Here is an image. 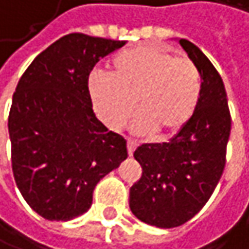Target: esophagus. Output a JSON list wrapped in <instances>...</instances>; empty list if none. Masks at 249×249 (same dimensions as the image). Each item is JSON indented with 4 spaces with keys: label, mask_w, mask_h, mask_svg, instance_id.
Returning a JSON list of instances; mask_svg holds the SVG:
<instances>
[{
    "label": "esophagus",
    "mask_w": 249,
    "mask_h": 249,
    "mask_svg": "<svg viewBox=\"0 0 249 249\" xmlns=\"http://www.w3.org/2000/svg\"><path fill=\"white\" fill-rule=\"evenodd\" d=\"M136 147H137V143H136L134 140H128V142H127V149H128V155H130V156H133Z\"/></svg>",
    "instance_id": "obj_1"
}]
</instances>
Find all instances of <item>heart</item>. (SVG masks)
Masks as SVG:
<instances>
[{"label": "heart", "instance_id": "b5f03b06", "mask_svg": "<svg viewBox=\"0 0 249 249\" xmlns=\"http://www.w3.org/2000/svg\"><path fill=\"white\" fill-rule=\"evenodd\" d=\"M89 94L107 128L122 130L137 109V133L156 131L169 137L179 133L194 115L201 96V75L187 56L139 46L115 55L107 64V77L93 74Z\"/></svg>", "mask_w": 249, "mask_h": 249}]
</instances>
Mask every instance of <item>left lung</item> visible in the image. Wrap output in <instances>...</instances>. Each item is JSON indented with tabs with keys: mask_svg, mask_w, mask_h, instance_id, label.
<instances>
[{
	"mask_svg": "<svg viewBox=\"0 0 249 249\" xmlns=\"http://www.w3.org/2000/svg\"><path fill=\"white\" fill-rule=\"evenodd\" d=\"M201 75V96L187 125L168 143L142 144L134 152L142 178L130 188V209L142 222L177 228L209 201L226 163L231 112L220 74L190 40L179 39Z\"/></svg>",
	"mask_w": 249,
	"mask_h": 249,
	"instance_id": "obj_1",
	"label": "left lung"
}]
</instances>
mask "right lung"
Instances as JSON below:
<instances>
[{
    "instance_id": "obj_1",
    "label": "right lung",
    "mask_w": 249,
    "mask_h": 249,
    "mask_svg": "<svg viewBox=\"0 0 249 249\" xmlns=\"http://www.w3.org/2000/svg\"><path fill=\"white\" fill-rule=\"evenodd\" d=\"M124 40L70 33L21 75L8 115L11 165L26 203L46 220L86 213L96 184L128 156L122 136L96 118L89 75Z\"/></svg>"
}]
</instances>
